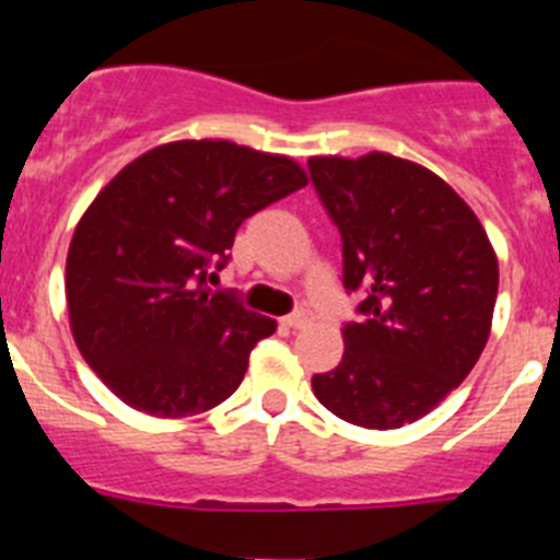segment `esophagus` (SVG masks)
I'll use <instances>...</instances> for the list:
<instances>
[{
  "mask_svg": "<svg viewBox=\"0 0 560 560\" xmlns=\"http://www.w3.org/2000/svg\"><path fill=\"white\" fill-rule=\"evenodd\" d=\"M311 319H314V316H311V311L300 308V311H294V314L285 316L283 325H285V328H291V330H300V328H308Z\"/></svg>",
  "mask_w": 560,
  "mask_h": 560,
  "instance_id": "34e87169",
  "label": "esophagus"
}]
</instances>
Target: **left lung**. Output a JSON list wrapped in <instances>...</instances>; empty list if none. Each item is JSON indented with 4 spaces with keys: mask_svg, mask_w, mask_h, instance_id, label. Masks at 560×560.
<instances>
[{
    "mask_svg": "<svg viewBox=\"0 0 560 560\" xmlns=\"http://www.w3.org/2000/svg\"><path fill=\"white\" fill-rule=\"evenodd\" d=\"M311 182L341 235V283L361 291L345 353L311 378L336 418L400 429L471 373L491 334L499 264L474 210L393 153L311 156Z\"/></svg>",
    "mask_w": 560,
    "mask_h": 560,
    "instance_id": "left-lung-1",
    "label": "left lung"
}]
</instances>
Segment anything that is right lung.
<instances>
[{"label":"right lung","instance_id":"add662e5","mask_svg":"<svg viewBox=\"0 0 560 560\" xmlns=\"http://www.w3.org/2000/svg\"><path fill=\"white\" fill-rule=\"evenodd\" d=\"M308 185L294 160L179 140L122 167L78 221L67 255L72 336L128 407L187 418L230 398L269 316L210 291L237 226Z\"/></svg>","mask_w":560,"mask_h":560}]
</instances>
